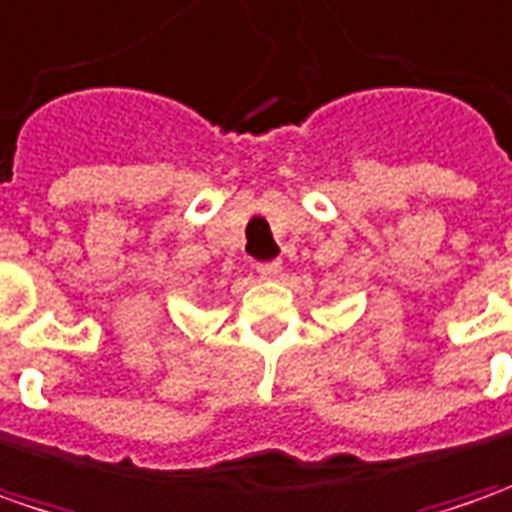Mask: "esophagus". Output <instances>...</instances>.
Masks as SVG:
<instances>
[{"mask_svg": "<svg viewBox=\"0 0 512 512\" xmlns=\"http://www.w3.org/2000/svg\"><path fill=\"white\" fill-rule=\"evenodd\" d=\"M256 273H259L262 279H276V276L282 273V262H279V259H270V262H259V265H256Z\"/></svg>", "mask_w": 512, "mask_h": 512, "instance_id": "obj_1", "label": "esophagus"}]
</instances>
